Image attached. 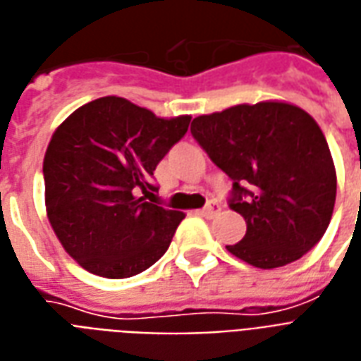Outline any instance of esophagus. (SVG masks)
<instances>
[{"label": "esophagus", "mask_w": 361, "mask_h": 361, "mask_svg": "<svg viewBox=\"0 0 361 361\" xmlns=\"http://www.w3.org/2000/svg\"><path fill=\"white\" fill-rule=\"evenodd\" d=\"M219 212H221L219 204H217V202H209V204H207V206L204 207L200 213H202L204 217H215Z\"/></svg>", "instance_id": "obj_1"}]
</instances>
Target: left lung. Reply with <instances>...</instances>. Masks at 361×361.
<instances>
[{
  "label": "left lung",
  "instance_id": "8db88e82",
  "mask_svg": "<svg viewBox=\"0 0 361 361\" xmlns=\"http://www.w3.org/2000/svg\"><path fill=\"white\" fill-rule=\"evenodd\" d=\"M192 136L233 180L231 209L246 235L227 250L275 269L321 240L333 217L336 171L315 119L286 102L240 104L192 121Z\"/></svg>",
  "mask_w": 361,
  "mask_h": 361
}]
</instances>
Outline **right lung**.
<instances>
[{
  "label": "right lung",
  "mask_w": 361,
  "mask_h": 361,
  "mask_svg": "<svg viewBox=\"0 0 361 361\" xmlns=\"http://www.w3.org/2000/svg\"><path fill=\"white\" fill-rule=\"evenodd\" d=\"M190 125L125 97H97L55 128L44 157L46 212L76 264L105 279L138 275L167 252L183 212L155 206L154 171Z\"/></svg>",
  "instance_id": "obj_1"
}]
</instances>
